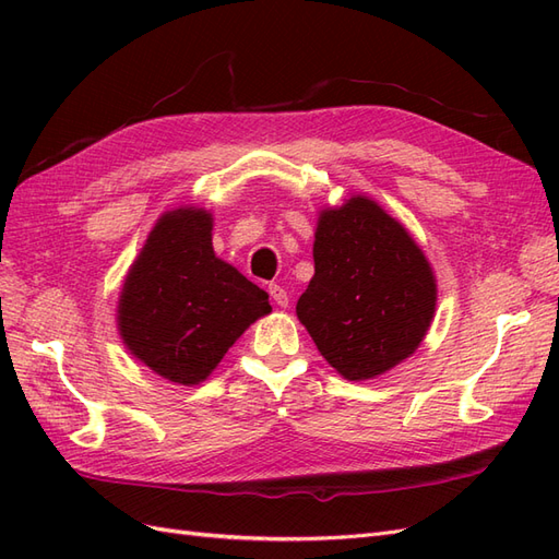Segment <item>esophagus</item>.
Masks as SVG:
<instances>
[{
    "instance_id": "34e87169",
    "label": "esophagus",
    "mask_w": 559,
    "mask_h": 559,
    "mask_svg": "<svg viewBox=\"0 0 559 559\" xmlns=\"http://www.w3.org/2000/svg\"><path fill=\"white\" fill-rule=\"evenodd\" d=\"M267 292H270V298L275 300V306H280V308H286V306H289V296H286L284 286H280V284H270V286H267Z\"/></svg>"
}]
</instances>
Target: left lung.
<instances>
[{"mask_svg":"<svg viewBox=\"0 0 559 559\" xmlns=\"http://www.w3.org/2000/svg\"><path fill=\"white\" fill-rule=\"evenodd\" d=\"M314 275L296 314L345 380H373L413 357L436 314L433 267L413 235L373 198L324 207Z\"/></svg>","mask_w":559,"mask_h":559,"instance_id":"left-lung-1","label":"left lung"}]
</instances>
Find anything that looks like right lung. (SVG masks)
I'll list each match as a JSON object with an SVG mask.
<instances>
[{"label":"right lung","instance_id":"right-lung-1","mask_svg":"<svg viewBox=\"0 0 559 559\" xmlns=\"http://www.w3.org/2000/svg\"><path fill=\"white\" fill-rule=\"evenodd\" d=\"M210 210L160 214L118 296V335L134 359L175 384L205 382L233 343L270 314L267 294L212 247Z\"/></svg>","mask_w":559,"mask_h":559}]
</instances>
